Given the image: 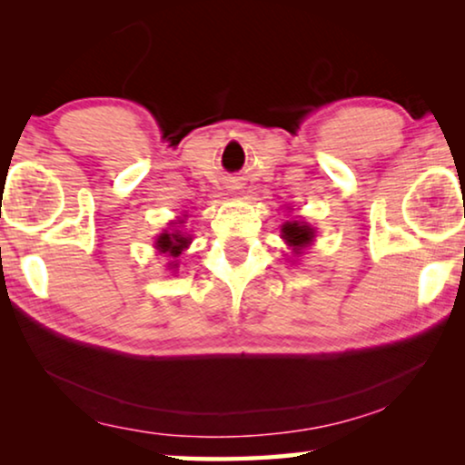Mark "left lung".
I'll use <instances>...</instances> for the list:
<instances>
[{
  "label": "left lung",
  "mask_w": 465,
  "mask_h": 465,
  "mask_svg": "<svg viewBox=\"0 0 465 465\" xmlns=\"http://www.w3.org/2000/svg\"><path fill=\"white\" fill-rule=\"evenodd\" d=\"M282 232H283V239L294 247L307 245L309 241L313 239V228L307 224H298V222H288V224H283Z\"/></svg>",
  "instance_id": "left-lung-1"
}]
</instances>
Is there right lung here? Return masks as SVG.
Masks as SVG:
<instances>
[{
    "mask_svg": "<svg viewBox=\"0 0 465 465\" xmlns=\"http://www.w3.org/2000/svg\"><path fill=\"white\" fill-rule=\"evenodd\" d=\"M188 245V237H183L180 232H163L156 241V247L161 252H169L171 256H180L183 247Z\"/></svg>",
    "mask_w": 465,
    "mask_h": 465,
    "instance_id": "right-lung-1",
    "label": "right lung"
}]
</instances>
